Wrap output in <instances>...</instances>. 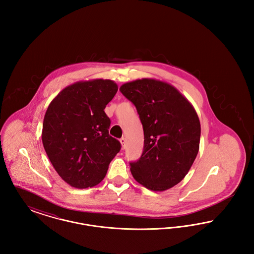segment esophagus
Returning <instances> with one entry per match:
<instances>
[{"instance_id": "obj_1", "label": "esophagus", "mask_w": 254, "mask_h": 254, "mask_svg": "<svg viewBox=\"0 0 254 254\" xmlns=\"http://www.w3.org/2000/svg\"><path fill=\"white\" fill-rule=\"evenodd\" d=\"M120 143H121L122 148L125 149L126 146H127V140H126V138H124V137L121 138V139H120Z\"/></svg>"}]
</instances>
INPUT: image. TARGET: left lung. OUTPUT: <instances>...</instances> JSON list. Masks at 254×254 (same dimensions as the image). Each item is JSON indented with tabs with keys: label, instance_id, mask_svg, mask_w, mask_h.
<instances>
[{
	"label": "left lung",
	"instance_id": "8db88e82",
	"mask_svg": "<svg viewBox=\"0 0 254 254\" xmlns=\"http://www.w3.org/2000/svg\"><path fill=\"white\" fill-rule=\"evenodd\" d=\"M136 107L144 128V151L130 163L133 178L165 191L185 178L198 154L201 125L191 103L167 82L143 78L120 86Z\"/></svg>",
	"mask_w": 254,
	"mask_h": 254
}]
</instances>
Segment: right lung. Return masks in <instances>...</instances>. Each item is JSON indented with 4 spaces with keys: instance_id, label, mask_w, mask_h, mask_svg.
<instances>
[{
    "instance_id": "add662e5",
    "label": "right lung",
    "mask_w": 254,
    "mask_h": 254,
    "mask_svg": "<svg viewBox=\"0 0 254 254\" xmlns=\"http://www.w3.org/2000/svg\"><path fill=\"white\" fill-rule=\"evenodd\" d=\"M118 90L112 80L93 79L64 87L49 104L42 141L53 168L75 189L95 187L105 178L121 144L109 134L104 109Z\"/></svg>"
}]
</instances>
